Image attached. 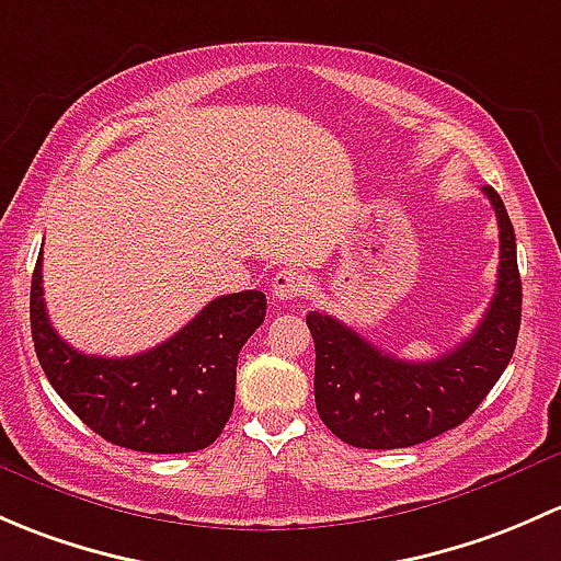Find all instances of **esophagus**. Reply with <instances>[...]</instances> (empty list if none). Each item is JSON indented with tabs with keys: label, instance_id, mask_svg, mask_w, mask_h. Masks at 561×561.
Segmentation results:
<instances>
[{
	"label": "esophagus",
	"instance_id": "esophagus-1",
	"mask_svg": "<svg viewBox=\"0 0 561 561\" xmlns=\"http://www.w3.org/2000/svg\"><path fill=\"white\" fill-rule=\"evenodd\" d=\"M308 294V275L297 267L280 270L273 278V297L278 302H294V299H302Z\"/></svg>",
	"mask_w": 561,
	"mask_h": 561
}]
</instances>
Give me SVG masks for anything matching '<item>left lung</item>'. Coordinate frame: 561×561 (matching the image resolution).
I'll list each match as a JSON object with an SVG mask.
<instances>
[{
  "label": "left lung",
  "mask_w": 561,
  "mask_h": 561,
  "mask_svg": "<svg viewBox=\"0 0 561 561\" xmlns=\"http://www.w3.org/2000/svg\"><path fill=\"white\" fill-rule=\"evenodd\" d=\"M483 194L500 227V270L489 310L465 343L437 359L405 362L332 316L308 313L316 408L332 435L348 446L383 451L432 440L472 415L505 373L522 327V278L505 205L492 186H483Z\"/></svg>",
  "instance_id": "obj_1"
}]
</instances>
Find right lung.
Segmentation results:
<instances>
[{
  "mask_svg": "<svg viewBox=\"0 0 561 561\" xmlns=\"http://www.w3.org/2000/svg\"><path fill=\"white\" fill-rule=\"evenodd\" d=\"M264 313L262 291L224 294L156 348L107 359L80 354L50 327L43 253L28 299L34 351L56 394L107 443L146 454L202 451L221 435L234 408L240 348Z\"/></svg>",
  "mask_w": 561,
  "mask_h": 561,
  "instance_id": "right-lung-1",
  "label": "right lung"
}]
</instances>
